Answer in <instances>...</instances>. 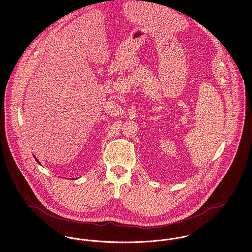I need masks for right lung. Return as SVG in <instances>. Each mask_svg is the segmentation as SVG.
I'll return each instance as SVG.
<instances>
[{
  "label": "right lung",
  "instance_id": "obj_1",
  "mask_svg": "<svg viewBox=\"0 0 252 252\" xmlns=\"http://www.w3.org/2000/svg\"><path fill=\"white\" fill-rule=\"evenodd\" d=\"M34 158H36V157L34 156ZM36 161H37V163H39V161H38V160H37V159H36Z\"/></svg>",
  "mask_w": 252,
  "mask_h": 252
}]
</instances>
